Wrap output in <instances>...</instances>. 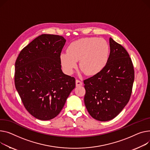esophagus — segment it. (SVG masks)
<instances>
[{
    "label": "esophagus",
    "instance_id": "esophagus-1",
    "mask_svg": "<svg viewBox=\"0 0 150 150\" xmlns=\"http://www.w3.org/2000/svg\"><path fill=\"white\" fill-rule=\"evenodd\" d=\"M83 85V83L82 81L78 80V79H76V86L78 87V86H81Z\"/></svg>",
    "mask_w": 150,
    "mask_h": 150
}]
</instances>
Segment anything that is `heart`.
<instances>
[{"instance_id": "1", "label": "heart", "mask_w": 150, "mask_h": 150, "mask_svg": "<svg viewBox=\"0 0 150 150\" xmlns=\"http://www.w3.org/2000/svg\"><path fill=\"white\" fill-rule=\"evenodd\" d=\"M110 47L105 40L95 37H86L72 42L67 52L60 54L61 64L68 74L74 72L79 61L81 71L89 76L100 73L109 59Z\"/></svg>"}]
</instances>
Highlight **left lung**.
<instances>
[{"label":"left lung","mask_w":150,"mask_h":150,"mask_svg":"<svg viewBox=\"0 0 150 150\" xmlns=\"http://www.w3.org/2000/svg\"><path fill=\"white\" fill-rule=\"evenodd\" d=\"M108 62L103 71L84 81V104L96 120L108 121L118 115L130 98L134 79L132 59L125 49L109 38Z\"/></svg>","instance_id":"obj_1"}]
</instances>
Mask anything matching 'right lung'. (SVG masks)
<instances>
[{"mask_svg": "<svg viewBox=\"0 0 150 150\" xmlns=\"http://www.w3.org/2000/svg\"><path fill=\"white\" fill-rule=\"evenodd\" d=\"M66 41L62 36L42 34L16 59V88L27 111L40 120L56 117L75 87V79L62 70L59 57Z\"/></svg>", "mask_w": 150, "mask_h": 150, "instance_id": "add662e5", "label": "right lung"}]
</instances>
